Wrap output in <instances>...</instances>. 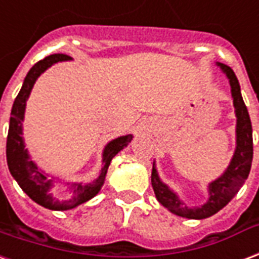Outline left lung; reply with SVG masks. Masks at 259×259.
<instances>
[{"mask_svg": "<svg viewBox=\"0 0 259 259\" xmlns=\"http://www.w3.org/2000/svg\"><path fill=\"white\" fill-rule=\"evenodd\" d=\"M218 66L221 67L222 71L227 74L232 88V97H233V104H235V108H236L237 116V145L233 159H232L229 167L227 168V171L222 174L218 180H215L214 183L210 184V187H208V193H210L208 202L206 204H203L202 207L188 208L176 196V193L171 192L159 180L155 166H152V173H151L152 188H154L156 199L160 202V204H163L167 210L177 214V215L192 218V220L207 218L220 211L224 206H227L228 203L231 202V199L239 192V189L242 188V185L248 177L250 168H251L252 127L250 115H248L247 107L244 104V101H243L242 95H240V86H239L235 72L232 71L231 67L225 66V64L220 63Z\"/></svg>", "mask_w": 259, "mask_h": 259, "instance_id": "obj_1", "label": "left lung"}]
</instances>
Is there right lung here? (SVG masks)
<instances>
[{"label":"right lung","instance_id":"1","mask_svg":"<svg viewBox=\"0 0 259 259\" xmlns=\"http://www.w3.org/2000/svg\"><path fill=\"white\" fill-rule=\"evenodd\" d=\"M71 59L63 53H55L51 56H47L44 60L35 63L32 68L28 71L27 76L24 78L23 86L19 95L13 103L12 112H11V120H9V130L7 137V162L9 171L16 180L20 188L27 193L28 196L38 204L49 210H68L79 206L82 203L88 202L89 199L96 196L100 191L101 185L104 183L105 174L108 170L111 160L120 149L126 147L132 141V136H123L119 139H115L107 145L103 154V168L97 180L92 184H71V188L74 189V198L64 202H59L52 198L48 191L52 188V180H48L47 176L39 171L35 164L32 163L27 155V149H24V143L22 137V120L24 116V108L28 95L31 92L32 86L37 81V78L41 75L48 67L55 64L57 61L68 60Z\"/></svg>","mask_w":259,"mask_h":259}]
</instances>
